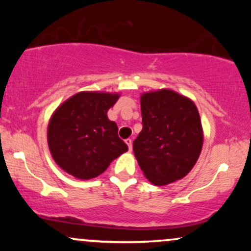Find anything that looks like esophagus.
Masks as SVG:
<instances>
[{
    "label": "esophagus",
    "mask_w": 251,
    "mask_h": 251,
    "mask_svg": "<svg viewBox=\"0 0 251 251\" xmlns=\"http://www.w3.org/2000/svg\"><path fill=\"white\" fill-rule=\"evenodd\" d=\"M125 143L127 144V146H128V150H129V151H132V139H126V140H125Z\"/></svg>",
    "instance_id": "esophagus-1"
}]
</instances>
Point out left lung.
Returning a JSON list of instances; mask_svg holds the SVG:
<instances>
[{"label": "left lung", "mask_w": 251, "mask_h": 251, "mask_svg": "<svg viewBox=\"0 0 251 251\" xmlns=\"http://www.w3.org/2000/svg\"><path fill=\"white\" fill-rule=\"evenodd\" d=\"M143 129L133 152L144 175L154 185L179 180L191 171L203 146V128L192 100L171 89L140 97Z\"/></svg>", "instance_id": "left-lung-1"}]
</instances>
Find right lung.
Instances as JSON below:
<instances>
[{
  "label": "right lung",
  "instance_id": "right-lung-1",
  "mask_svg": "<svg viewBox=\"0 0 251 251\" xmlns=\"http://www.w3.org/2000/svg\"><path fill=\"white\" fill-rule=\"evenodd\" d=\"M119 94L80 92L55 109L48 124L47 139L53 159L63 171L91 179L128 150L118 135L107 111Z\"/></svg>",
  "mask_w": 251,
  "mask_h": 251
}]
</instances>
